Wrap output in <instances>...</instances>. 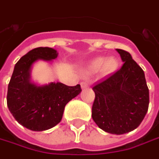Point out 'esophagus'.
<instances>
[{
    "mask_svg": "<svg viewBox=\"0 0 159 159\" xmlns=\"http://www.w3.org/2000/svg\"><path fill=\"white\" fill-rule=\"evenodd\" d=\"M81 87H82V89H87V88H89V83L87 81L82 82L81 83Z\"/></svg>",
    "mask_w": 159,
    "mask_h": 159,
    "instance_id": "34e87169",
    "label": "esophagus"
}]
</instances>
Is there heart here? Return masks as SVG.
Returning <instances> with one entry per match:
<instances>
[{"label": "heart", "instance_id": "1", "mask_svg": "<svg viewBox=\"0 0 159 159\" xmlns=\"http://www.w3.org/2000/svg\"><path fill=\"white\" fill-rule=\"evenodd\" d=\"M117 65L118 61L114 57H97L92 59L85 66L84 73H93L100 69L102 75H107L114 72L117 67Z\"/></svg>", "mask_w": 159, "mask_h": 159}]
</instances>
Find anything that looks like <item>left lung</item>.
Wrapping results in <instances>:
<instances>
[{
  "mask_svg": "<svg viewBox=\"0 0 159 159\" xmlns=\"http://www.w3.org/2000/svg\"><path fill=\"white\" fill-rule=\"evenodd\" d=\"M124 64L118 71L93 87L95 100L92 116L96 125L112 134H124L138 127L149 103L145 75L131 54L116 49Z\"/></svg>",
  "mask_w": 159,
  "mask_h": 159,
  "instance_id": "left-lung-1",
  "label": "left lung"
}]
</instances>
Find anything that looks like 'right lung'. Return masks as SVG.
Here are the masks:
<instances>
[{
	"label": "right lung",
	"instance_id": "right-lung-1",
	"mask_svg": "<svg viewBox=\"0 0 159 159\" xmlns=\"http://www.w3.org/2000/svg\"><path fill=\"white\" fill-rule=\"evenodd\" d=\"M57 57L58 52L52 48H35L17 61L11 75L7 93L9 110L21 125L32 131H45L58 125L66 104L82 92L80 84L32 83L33 64L39 59L50 61Z\"/></svg>",
	"mask_w": 159,
	"mask_h": 159
}]
</instances>
